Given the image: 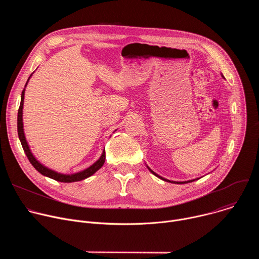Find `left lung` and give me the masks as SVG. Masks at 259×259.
<instances>
[{
	"mask_svg": "<svg viewBox=\"0 0 259 259\" xmlns=\"http://www.w3.org/2000/svg\"><path fill=\"white\" fill-rule=\"evenodd\" d=\"M189 182H190V181H189ZM184 183H186V182H184Z\"/></svg>",
	"mask_w": 259,
	"mask_h": 259,
	"instance_id": "left-lung-1",
	"label": "left lung"
}]
</instances>
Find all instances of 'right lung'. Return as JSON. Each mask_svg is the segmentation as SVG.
<instances>
[{"label":"right lung","instance_id":"1","mask_svg":"<svg viewBox=\"0 0 259 259\" xmlns=\"http://www.w3.org/2000/svg\"><path fill=\"white\" fill-rule=\"evenodd\" d=\"M30 78V77H29ZM28 78V79H29ZM28 81V80H27ZM27 84V82H26ZM25 84V86H26ZM23 98H24V90L22 91V94H21V102H20V106H19V109H18V117H17V132H18V137L20 139V142H21V145L23 147V151L27 157V159L29 160L30 164L34 167L35 170H38L42 175L44 176H47V177H50L56 181H60V182H75V181H80V180H83L91 175H93L97 170H99L102 165L104 164V160H105V156H101V158L96 162L94 163L91 167H89L88 169L84 170V171H81L79 173H76V174H71V175H64V174H59L57 172H54L46 167H44L42 164H40L38 161H36L34 159V157L32 156V154L30 153L29 151V147L26 143V140H25V137H24V133H23V126H22V107H23Z\"/></svg>","mask_w":259,"mask_h":259}]
</instances>
